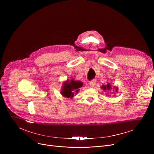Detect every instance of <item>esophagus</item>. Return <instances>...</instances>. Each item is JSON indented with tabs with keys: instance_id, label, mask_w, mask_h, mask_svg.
Returning a JSON list of instances; mask_svg holds the SVG:
<instances>
[{
	"instance_id": "esophagus-1",
	"label": "esophagus",
	"mask_w": 154,
	"mask_h": 154,
	"mask_svg": "<svg viewBox=\"0 0 154 154\" xmlns=\"http://www.w3.org/2000/svg\"><path fill=\"white\" fill-rule=\"evenodd\" d=\"M96 82H97L96 80L94 79V80H92V81H91V82H90L89 84H90V85H91L92 87H94L95 85V84H96Z\"/></svg>"
}]
</instances>
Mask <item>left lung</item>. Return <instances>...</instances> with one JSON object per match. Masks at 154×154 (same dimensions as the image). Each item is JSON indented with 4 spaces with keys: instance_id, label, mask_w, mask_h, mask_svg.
I'll return each instance as SVG.
<instances>
[{
    "instance_id": "obj_1",
    "label": "left lung",
    "mask_w": 154,
    "mask_h": 154,
    "mask_svg": "<svg viewBox=\"0 0 154 154\" xmlns=\"http://www.w3.org/2000/svg\"><path fill=\"white\" fill-rule=\"evenodd\" d=\"M102 88H103V90H104V91H110L111 88H112V87H111V85L110 84H107L106 85H103L102 86ZM113 88H114V90L113 91H116V92H117V91H118V88L116 87H113Z\"/></svg>"
}]
</instances>
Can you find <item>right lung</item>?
I'll return each mask as SVG.
<instances>
[{
  "label": "right lung",
  "mask_w": 154,
  "mask_h": 154,
  "mask_svg": "<svg viewBox=\"0 0 154 154\" xmlns=\"http://www.w3.org/2000/svg\"><path fill=\"white\" fill-rule=\"evenodd\" d=\"M83 83L79 80H75L74 79H71L70 81L67 79L63 84L60 94L63 97L67 98H73L75 93H78L79 88L82 87Z\"/></svg>",
  "instance_id": "add662e5"
}]
</instances>
